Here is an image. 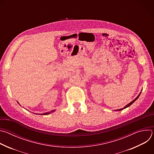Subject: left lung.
Masks as SVG:
<instances>
[{
    "label": "left lung",
    "mask_w": 154,
    "mask_h": 154,
    "mask_svg": "<svg viewBox=\"0 0 154 154\" xmlns=\"http://www.w3.org/2000/svg\"><path fill=\"white\" fill-rule=\"evenodd\" d=\"M140 94H141V93H140V94H139V95H138V96H137V97H136V98H135V99H134V100H133V101H131V102H130V103H128V104H127V105H126V106H124V108H121V109H117V111H118H118H120V110H122V109H124V108H127V107H128V106H130V105H131V104H132V103H134V102H135V100H137V99H138V97H139V96H140Z\"/></svg>",
    "instance_id": "1"
}]
</instances>
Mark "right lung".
Listing matches in <instances>:
<instances>
[{
  "instance_id": "add662e5",
  "label": "right lung",
  "mask_w": 154,
  "mask_h": 154,
  "mask_svg": "<svg viewBox=\"0 0 154 154\" xmlns=\"http://www.w3.org/2000/svg\"><path fill=\"white\" fill-rule=\"evenodd\" d=\"M54 112V110H52V111H51V112H47V113H43V114H42V115H48V114H49V113H51V112ZM38 115H39V114H38Z\"/></svg>"
}]
</instances>
